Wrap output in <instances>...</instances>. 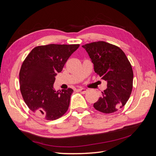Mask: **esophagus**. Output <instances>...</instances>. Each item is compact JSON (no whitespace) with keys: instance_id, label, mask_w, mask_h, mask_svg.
<instances>
[{"instance_id":"34e87169","label":"esophagus","mask_w":156,"mask_h":156,"mask_svg":"<svg viewBox=\"0 0 156 156\" xmlns=\"http://www.w3.org/2000/svg\"><path fill=\"white\" fill-rule=\"evenodd\" d=\"M78 90L81 92V94H85L87 92V89L86 88H81L78 89Z\"/></svg>"}]
</instances>
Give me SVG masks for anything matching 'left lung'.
Returning a JSON list of instances; mask_svg holds the SVG:
<instances>
[{"instance_id": "8db88e82", "label": "left lung", "mask_w": 156, "mask_h": 156, "mask_svg": "<svg viewBox=\"0 0 156 156\" xmlns=\"http://www.w3.org/2000/svg\"><path fill=\"white\" fill-rule=\"evenodd\" d=\"M94 64L95 72L107 82V88L94 103L98 111L109 114L123 107L133 88V72L126 55L120 48L99 41L83 45Z\"/></svg>"}]
</instances>
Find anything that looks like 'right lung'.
<instances>
[{"label": "right lung", "instance_id": "add662e5", "mask_svg": "<svg viewBox=\"0 0 156 156\" xmlns=\"http://www.w3.org/2000/svg\"><path fill=\"white\" fill-rule=\"evenodd\" d=\"M79 44L37 46L27 55L20 72V91L24 101L36 115L48 120L62 116L68 109L72 88L55 91L57 73Z\"/></svg>", "mask_w": 156, "mask_h": 156}]
</instances>
